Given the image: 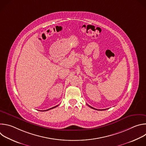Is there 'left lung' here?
Returning <instances> with one entry per match:
<instances>
[{
    "instance_id": "obj_1",
    "label": "left lung",
    "mask_w": 146,
    "mask_h": 146,
    "mask_svg": "<svg viewBox=\"0 0 146 146\" xmlns=\"http://www.w3.org/2000/svg\"><path fill=\"white\" fill-rule=\"evenodd\" d=\"M88 105V106H89V107H90V108H92V109H95V108H92V107H91V106H89V105ZM96 110H98V109H96ZM104 110H106V109H104Z\"/></svg>"
}]
</instances>
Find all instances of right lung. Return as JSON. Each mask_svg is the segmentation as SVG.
<instances>
[{
  "instance_id": "right-lung-1",
  "label": "right lung",
  "mask_w": 146,
  "mask_h": 146,
  "mask_svg": "<svg viewBox=\"0 0 146 146\" xmlns=\"http://www.w3.org/2000/svg\"><path fill=\"white\" fill-rule=\"evenodd\" d=\"M58 105H57V106H55V107H53V108H50V109H48V110H43V111H47V110H50V109H54V108H56V107H57Z\"/></svg>"
}]
</instances>
